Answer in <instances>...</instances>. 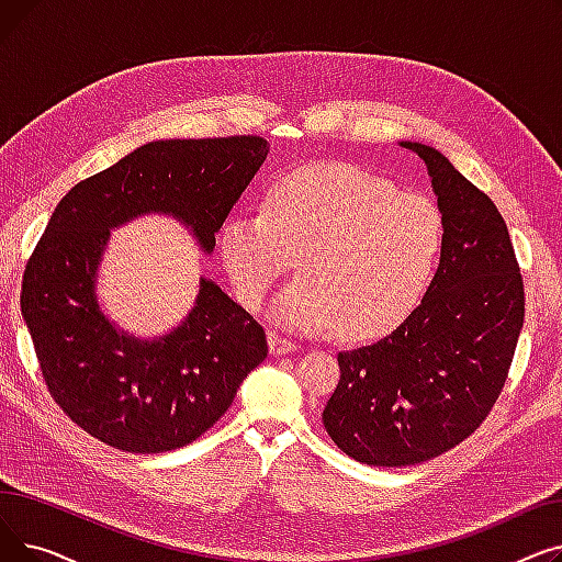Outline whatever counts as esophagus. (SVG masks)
I'll return each instance as SVG.
<instances>
[{
	"instance_id": "obj_1",
	"label": "esophagus",
	"mask_w": 562,
	"mask_h": 562,
	"mask_svg": "<svg viewBox=\"0 0 562 562\" xmlns=\"http://www.w3.org/2000/svg\"><path fill=\"white\" fill-rule=\"evenodd\" d=\"M269 348L273 356H284V352H296L301 346L296 341H291L278 333H269Z\"/></svg>"
}]
</instances>
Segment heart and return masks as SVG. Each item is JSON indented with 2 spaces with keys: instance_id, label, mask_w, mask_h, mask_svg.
Masks as SVG:
<instances>
[{
  "instance_id": "1",
  "label": "heart",
  "mask_w": 562,
  "mask_h": 562,
  "mask_svg": "<svg viewBox=\"0 0 562 562\" xmlns=\"http://www.w3.org/2000/svg\"><path fill=\"white\" fill-rule=\"evenodd\" d=\"M445 218L419 193L350 164L293 170L269 189L266 214H232L218 234L223 269L241 305L257 310L293 266L273 303L282 326L339 328L346 339L392 333L428 291L445 252Z\"/></svg>"
}]
</instances>
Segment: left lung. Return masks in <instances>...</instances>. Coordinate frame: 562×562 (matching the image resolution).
<instances>
[{
	"label": "left lung",
	"instance_id": "left-lung-1",
	"mask_svg": "<svg viewBox=\"0 0 562 562\" xmlns=\"http://www.w3.org/2000/svg\"><path fill=\"white\" fill-rule=\"evenodd\" d=\"M428 168L445 218L437 273L401 326L339 352V385L323 426L352 460L409 467L474 432L506 385L524 326V280L504 216L453 164L401 140Z\"/></svg>",
	"mask_w": 562,
	"mask_h": 562
}]
</instances>
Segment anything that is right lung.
Here are the masks:
<instances>
[{"instance_id": "1", "label": "right lung", "mask_w": 562, "mask_h": 562, "mask_svg": "<svg viewBox=\"0 0 562 562\" xmlns=\"http://www.w3.org/2000/svg\"><path fill=\"white\" fill-rule=\"evenodd\" d=\"M266 155L261 136L153 140L56 204L26 261L20 307L52 398L104 445L127 453L191 445L266 360L263 328L206 278L189 316L157 339L115 328L95 293L111 229L143 214L184 223L210 255Z\"/></svg>"}]
</instances>
